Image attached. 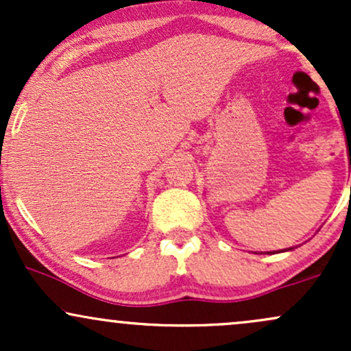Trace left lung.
<instances>
[{"label":"left lung","instance_id":"1","mask_svg":"<svg viewBox=\"0 0 351 351\" xmlns=\"http://www.w3.org/2000/svg\"><path fill=\"white\" fill-rule=\"evenodd\" d=\"M291 249H292V247H291Z\"/></svg>","mask_w":351,"mask_h":351}]
</instances>
